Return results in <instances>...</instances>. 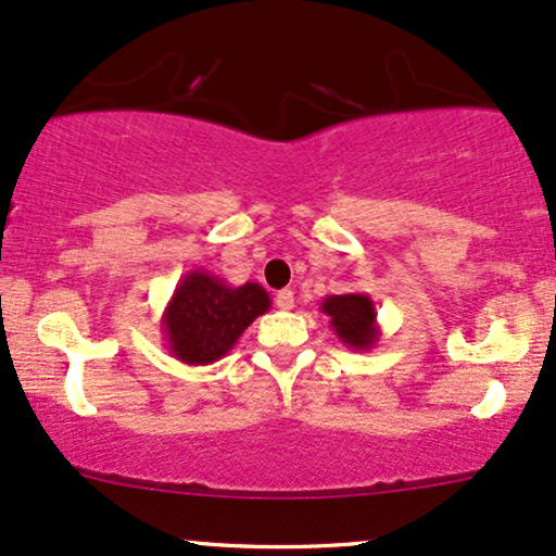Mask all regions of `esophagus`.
I'll return each mask as SVG.
<instances>
[{
	"label": "esophagus",
	"mask_w": 556,
	"mask_h": 556,
	"mask_svg": "<svg viewBox=\"0 0 556 556\" xmlns=\"http://www.w3.org/2000/svg\"><path fill=\"white\" fill-rule=\"evenodd\" d=\"M274 303H277L279 311H290L292 305H295V295H292V290H279L277 298H274Z\"/></svg>",
	"instance_id": "obj_1"
}]
</instances>
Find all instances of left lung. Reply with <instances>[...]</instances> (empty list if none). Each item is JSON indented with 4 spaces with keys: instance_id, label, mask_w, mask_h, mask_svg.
Segmentation results:
<instances>
[{
    "instance_id": "8db88e82",
    "label": "left lung",
    "mask_w": 556,
    "mask_h": 556,
    "mask_svg": "<svg viewBox=\"0 0 556 556\" xmlns=\"http://www.w3.org/2000/svg\"><path fill=\"white\" fill-rule=\"evenodd\" d=\"M321 314L329 316V327L344 348L371 350L379 342L381 329L376 321V305L366 292L327 295L321 300Z\"/></svg>"
}]
</instances>
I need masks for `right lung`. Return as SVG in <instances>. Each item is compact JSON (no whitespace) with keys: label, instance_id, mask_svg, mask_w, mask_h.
Segmentation results:
<instances>
[{"label":"right lung","instance_id":"1","mask_svg":"<svg viewBox=\"0 0 556 556\" xmlns=\"http://www.w3.org/2000/svg\"><path fill=\"white\" fill-rule=\"evenodd\" d=\"M269 308V292L258 282L232 287L206 269H193L172 292L162 334L172 358L185 366H208L225 358L242 331Z\"/></svg>","mask_w":556,"mask_h":556}]
</instances>
